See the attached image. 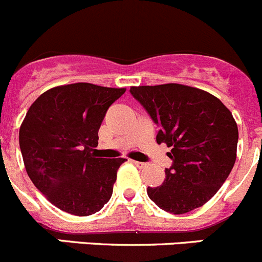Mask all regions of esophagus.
<instances>
[{
	"instance_id": "obj_1",
	"label": "esophagus",
	"mask_w": 262,
	"mask_h": 262,
	"mask_svg": "<svg viewBox=\"0 0 262 262\" xmlns=\"http://www.w3.org/2000/svg\"><path fill=\"white\" fill-rule=\"evenodd\" d=\"M131 163H134V164L136 165V167H139V168H144V167H146V163L137 162V160H131Z\"/></svg>"
}]
</instances>
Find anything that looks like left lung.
<instances>
[{
    "label": "left lung",
    "mask_w": 262,
    "mask_h": 262,
    "mask_svg": "<svg viewBox=\"0 0 262 262\" xmlns=\"http://www.w3.org/2000/svg\"><path fill=\"white\" fill-rule=\"evenodd\" d=\"M132 97L160 127L158 144L170 147L172 167L147 196L163 210L185 214L208 203L237 158L238 127L216 97L181 84L131 86Z\"/></svg>",
    "instance_id": "left-lung-1"
}]
</instances>
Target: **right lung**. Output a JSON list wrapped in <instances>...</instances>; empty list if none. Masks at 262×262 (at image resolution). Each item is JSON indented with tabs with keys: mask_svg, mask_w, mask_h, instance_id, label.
I'll return each mask as SVG.
<instances>
[{
	"mask_svg": "<svg viewBox=\"0 0 262 262\" xmlns=\"http://www.w3.org/2000/svg\"><path fill=\"white\" fill-rule=\"evenodd\" d=\"M126 92L89 82L44 92L27 112L19 142L25 169L47 200L77 216L110 201L123 158H98V131L108 108Z\"/></svg>",
	"mask_w": 262,
	"mask_h": 262,
	"instance_id": "right-lung-1",
	"label": "right lung"
}]
</instances>
